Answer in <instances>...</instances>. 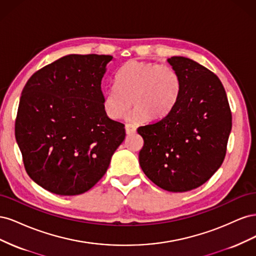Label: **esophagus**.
<instances>
[{"label": "esophagus", "instance_id": "esophagus-1", "mask_svg": "<svg viewBox=\"0 0 256 256\" xmlns=\"http://www.w3.org/2000/svg\"><path fill=\"white\" fill-rule=\"evenodd\" d=\"M125 129H126V134H127L128 136H129V134H136V126L131 125V124H127L126 127H125Z\"/></svg>", "mask_w": 256, "mask_h": 256}]
</instances>
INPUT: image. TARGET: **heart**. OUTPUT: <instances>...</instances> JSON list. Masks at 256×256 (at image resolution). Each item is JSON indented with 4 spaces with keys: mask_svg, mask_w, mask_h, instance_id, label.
<instances>
[{
    "mask_svg": "<svg viewBox=\"0 0 256 256\" xmlns=\"http://www.w3.org/2000/svg\"><path fill=\"white\" fill-rule=\"evenodd\" d=\"M118 86L104 92L102 109L108 118L120 120L129 110H134L128 120L138 122L160 120L174 106L180 90V79L175 69L168 64L150 60H130L116 74Z\"/></svg>",
    "mask_w": 256,
    "mask_h": 256,
    "instance_id": "obj_1",
    "label": "heart"
}]
</instances>
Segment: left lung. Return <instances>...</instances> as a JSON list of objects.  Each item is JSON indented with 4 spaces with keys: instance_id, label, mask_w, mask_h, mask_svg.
Here are the masks:
<instances>
[{
    "instance_id": "left-lung-1",
    "label": "left lung",
    "mask_w": 256,
    "mask_h": 256,
    "mask_svg": "<svg viewBox=\"0 0 256 256\" xmlns=\"http://www.w3.org/2000/svg\"><path fill=\"white\" fill-rule=\"evenodd\" d=\"M180 79L174 106L164 118L138 128L144 145L138 162L145 175L170 192L202 186L226 154L232 113L226 92L214 72L184 56L168 58Z\"/></svg>"
}]
</instances>
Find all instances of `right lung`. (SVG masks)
<instances>
[{
    "label": "right lung",
    "instance_id": "right-lung-1",
    "mask_svg": "<svg viewBox=\"0 0 256 256\" xmlns=\"http://www.w3.org/2000/svg\"><path fill=\"white\" fill-rule=\"evenodd\" d=\"M112 60L69 54L36 72L23 88L14 134L26 173L44 189L86 192L125 140V125L102 109V80Z\"/></svg>",
    "mask_w": 256,
    "mask_h": 256
}]
</instances>
